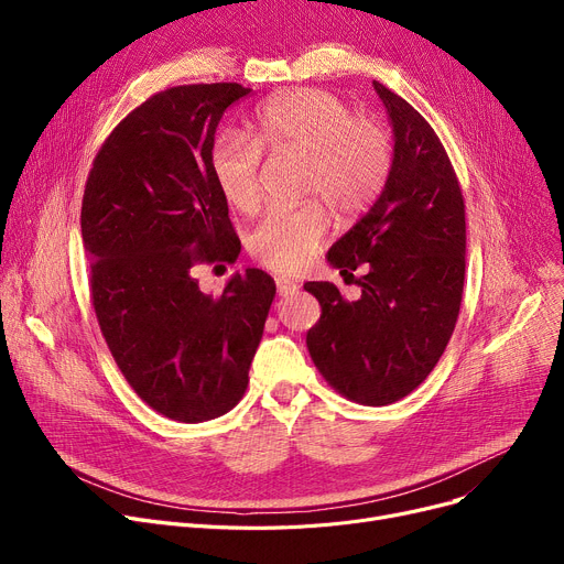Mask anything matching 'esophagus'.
Masks as SVG:
<instances>
[{
	"label": "esophagus",
	"instance_id": "obj_1",
	"mask_svg": "<svg viewBox=\"0 0 564 564\" xmlns=\"http://www.w3.org/2000/svg\"><path fill=\"white\" fill-rule=\"evenodd\" d=\"M276 290H279L281 297H290V294L300 292V283H297V281H290V279H285V276H279V279H276Z\"/></svg>",
	"mask_w": 564,
	"mask_h": 564
}]
</instances>
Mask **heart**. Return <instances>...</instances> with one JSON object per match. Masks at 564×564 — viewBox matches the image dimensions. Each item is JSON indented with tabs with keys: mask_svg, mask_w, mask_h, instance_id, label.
Listing matches in <instances>:
<instances>
[{
	"mask_svg": "<svg viewBox=\"0 0 564 564\" xmlns=\"http://www.w3.org/2000/svg\"><path fill=\"white\" fill-rule=\"evenodd\" d=\"M262 151L304 155L302 192L327 200L338 215H357L379 196L393 166V137L377 118L357 116L322 88H294L267 100L251 137L226 132L213 148V173L224 198L240 213L262 200ZM329 230L317 200L276 210L251 232V256L276 274H297L315 258Z\"/></svg>",
	"mask_w": 564,
	"mask_h": 564,
	"instance_id": "heart-1",
	"label": "heart"
}]
</instances>
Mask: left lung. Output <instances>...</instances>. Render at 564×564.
I'll return each mask as SVG.
<instances>
[{"label": "left lung", "instance_id": "1", "mask_svg": "<svg viewBox=\"0 0 564 564\" xmlns=\"http://www.w3.org/2000/svg\"><path fill=\"white\" fill-rule=\"evenodd\" d=\"M372 84L393 126V166L370 210L327 253L340 274L364 270L361 297L347 302L329 281L304 290L322 308L306 334L319 375L347 400L383 406L421 387L455 332L466 215L432 126L391 88Z\"/></svg>", "mask_w": 564, "mask_h": 564}]
</instances>
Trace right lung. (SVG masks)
<instances>
[{
    "instance_id": "1",
    "label": "right lung",
    "mask_w": 564,
    "mask_h": 564,
    "mask_svg": "<svg viewBox=\"0 0 564 564\" xmlns=\"http://www.w3.org/2000/svg\"><path fill=\"white\" fill-rule=\"evenodd\" d=\"M235 82L171 86L132 109L98 151L82 198L91 300L111 357L162 416L203 423L242 400L274 279L249 267L219 297L196 264L235 262L240 237L213 173Z\"/></svg>"
}]
</instances>
